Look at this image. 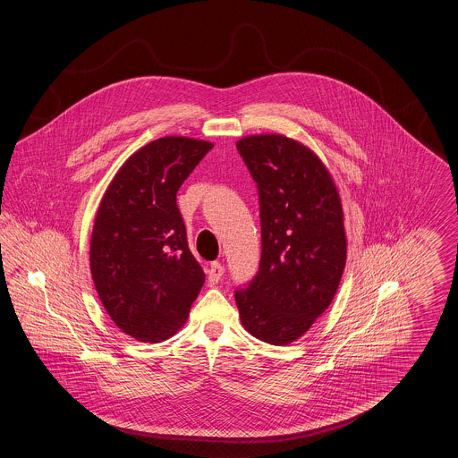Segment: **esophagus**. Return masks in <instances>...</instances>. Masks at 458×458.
<instances>
[{"label": "esophagus", "instance_id": "esophagus-1", "mask_svg": "<svg viewBox=\"0 0 458 458\" xmlns=\"http://www.w3.org/2000/svg\"><path fill=\"white\" fill-rule=\"evenodd\" d=\"M223 273H225V267L219 262H211V266L208 269V282H209V284H218L219 280L223 278Z\"/></svg>", "mask_w": 458, "mask_h": 458}]
</instances>
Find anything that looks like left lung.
I'll return each mask as SVG.
<instances>
[{
    "label": "left lung",
    "mask_w": 458,
    "mask_h": 458,
    "mask_svg": "<svg viewBox=\"0 0 458 458\" xmlns=\"http://www.w3.org/2000/svg\"><path fill=\"white\" fill-rule=\"evenodd\" d=\"M259 192L261 261L235 290L245 329L271 345L301 338L331 304L347 259L342 202L331 176L284 135L237 142Z\"/></svg>",
    "instance_id": "obj_1"
}]
</instances>
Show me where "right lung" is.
<instances>
[{
  "instance_id": "1",
  "label": "right lung",
  "mask_w": 458,
  "mask_h": 458,
  "mask_svg": "<svg viewBox=\"0 0 458 458\" xmlns=\"http://www.w3.org/2000/svg\"><path fill=\"white\" fill-rule=\"evenodd\" d=\"M211 149V142L187 137L149 142L120 168L98 209L92 280L114 325L139 342L172 336L206 280L176 192Z\"/></svg>"
}]
</instances>
